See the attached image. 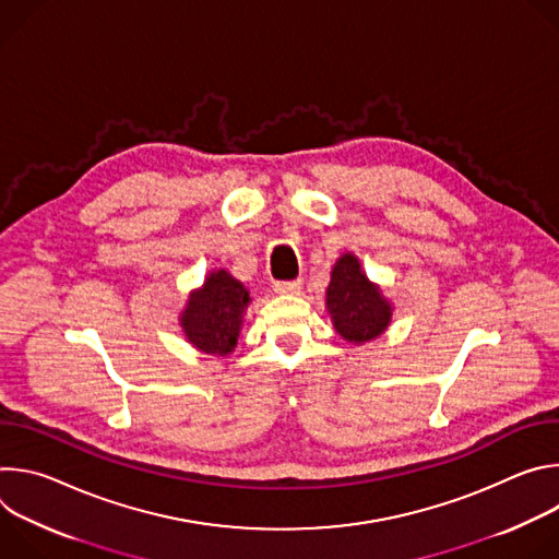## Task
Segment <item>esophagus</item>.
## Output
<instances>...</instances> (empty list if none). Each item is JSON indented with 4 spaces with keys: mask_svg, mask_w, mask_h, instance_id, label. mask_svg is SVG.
<instances>
[{
    "mask_svg": "<svg viewBox=\"0 0 559 559\" xmlns=\"http://www.w3.org/2000/svg\"><path fill=\"white\" fill-rule=\"evenodd\" d=\"M302 287V281L300 278H294V281H278L274 283V289L278 294H298Z\"/></svg>",
    "mask_w": 559,
    "mask_h": 559,
    "instance_id": "34e87169",
    "label": "esophagus"
}]
</instances>
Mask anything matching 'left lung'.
<instances>
[{
	"label": "left lung",
	"mask_w": 559,
	"mask_h": 559,
	"mask_svg": "<svg viewBox=\"0 0 559 559\" xmlns=\"http://www.w3.org/2000/svg\"><path fill=\"white\" fill-rule=\"evenodd\" d=\"M328 307L336 332L349 343L373 341L391 321L389 302L367 281L358 259L352 254L341 257L332 270Z\"/></svg>",
	"instance_id": "1"
}]
</instances>
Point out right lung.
Segmentation results:
<instances>
[{
    "label": "right lung",
    "mask_w": 559,
    "mask_h": 559,
    "mask_svg": "<svg viewBox=\"0 0 559 559\" xmlns=\"http://www.w3.org/2000/svg\"><path fill=\"white\" fill-rule=\"evenodd\" d=\"M250 292L225 270L212 272L203 287L194 292L181 316L188 341L214 356H227L238 338Z\"/></svg>",
    "instance_id": "obj_1"
}]
</instances>
